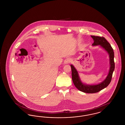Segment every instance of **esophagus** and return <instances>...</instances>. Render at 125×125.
Wrapping results in <instances>:
<instances>
[{
  "label": "esophagus",
  "instance_id": "34e87169",
  "mask_svg": "<svg viewBox=\"0 0 125 125\" xmlns=\"http://www.w3.org/2000/svg\"><path fill=\"white\" fill-rule=\"evenodd\" d=\"M71 60L70 58H67L65 59V60L64 61V63L65 64H69L71 62Z\"/></svg>",
  "mask_w": 125,
  "mask_h": 125
}]
</instances>
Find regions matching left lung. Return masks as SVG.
<instances>
[{"label":"left lung","mask_w":125,"mask_h":125,"mask_svg":"<svg viewBox=\"0 0 125 125\" xmlns=\"http://www.w3.org/2000/svg\"><path fill=\"white\" fill-rule=\"evenodd\" d=\"M91 37L94 40V43L92 44V46L100 45L109 54L110 67L108 74L103 82L96 85H88L84 84L82 82L77 70L73 65H71L72 77L73 83L78 90L86 93H97L107 87L111 82L113 73L115 68L114 61V54L113 49L111 44L104 37L94 36H91Z\"/></svg>","instance_id":"obj_1"}]
</instances>
